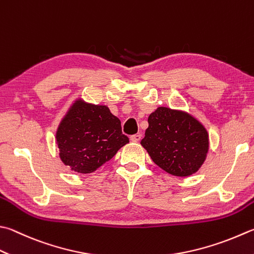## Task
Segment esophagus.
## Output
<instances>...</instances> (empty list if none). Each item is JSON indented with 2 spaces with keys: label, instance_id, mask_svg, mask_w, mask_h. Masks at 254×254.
Returning <instances> with one entry per match:
<instances>
[{
  "label": "esophagus",
  "instance_id": "esophagus-1",
  "mask_svg": "<svg viewBox=\"0 0 254 254\" xmlns=\"http://www.w3.org/2000/svg\"><path fill=\"white\" fill-rule=\"evenodd\" d=\"M141 137H142L141 133H136V135L130 136V140L133 141V142H137V141H139L141 139Z\"/></svg>",
  "mask_w": 254,
  "mask_h": 254
}]
</instances>
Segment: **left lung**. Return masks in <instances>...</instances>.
<instances>
[{
	"mask_svg": "<svg viewBox=\"0 0 254 254\" xmlns=\"http://www.w3.org/2000/svg\"><path fill=\"white\" fill-rule=\"evenodd\" d=\"M141 146L162 170L177 177L197 172L207 158V129L192 115L168 107H158L148 117Z\"/></svg>",
	"mask_w": 254,
	"mask_h": 254,
	"instance_id": "8db88e82",
	"label": "left lung"
}]
</instances>
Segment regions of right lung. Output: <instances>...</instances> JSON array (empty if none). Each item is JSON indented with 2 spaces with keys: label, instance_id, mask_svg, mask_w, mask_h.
Here are the masks:
<instances>
[{
  "label": "right lung",
  "instance_id": "right-lung-1",
  "mask_svg": "<svg viewBox=\"0 0 254 254\" xmlns=\"http://www.w3.org/2000/svg\"><path fill=\"white\" fill-rule=\"evenodd\" d=\"M129 142L121 121L105 105L76 99L60 123L56 143L65 166L78 174H90Z\"/></svg>",
  "mask_w": 254,
  "mask_h": 254
}]
</instances>
